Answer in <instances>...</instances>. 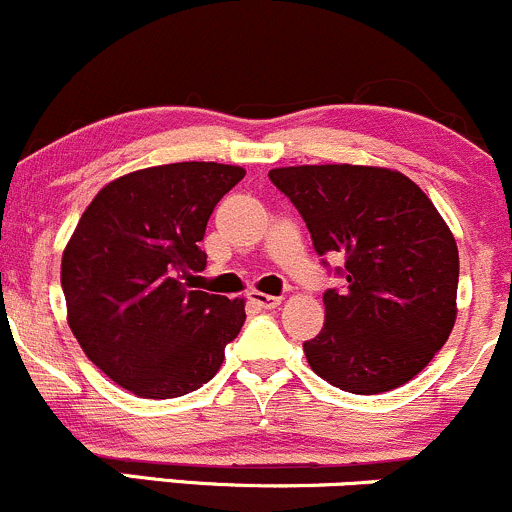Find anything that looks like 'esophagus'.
<instances>
[{"label":"esophagus","instance_id":"esophagus-1","mask_svg":"<svg viewBox=\"0 0 512 512\" xmlns=\"http://www.w3.org/2000/svg\"><path fill=\"white\" fill-rule=\"evenodd\" d=\"M250 301L255 306H260V309H277L279 304H282V297H272V294H262V292H252L250 294Z\"/></svg>","mask_w":512,"mask_h":512}]
</instances>
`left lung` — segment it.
<instances>
[{"label":"left lung","mask_w":512,"mask_h":512,"mask_svg":"<svg viewBox=\"0 0 512 512\" xmlns=\"http://www.w3.org/2000/svg\"><path fill=\"white\" fill-rule=\"evenodd\" d=\"M270 181L314 250L343 260L346 287L326 289L324 328L304 343L311 370L353 395L422 373L454 328L459 287L456 240L427 193L383 166H282Z\"/></svg>","instance_id":"1"}]
</instances>
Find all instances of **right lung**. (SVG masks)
<instances>
[{
	"label": "right lung",
	"instance_id": "obj_1",
	"mask_svg": "<svg viewBox=\"0 0 512 512\" xmlns=\"http://www.w3.org/2000/svg\"><path fill=\"white\" fill-rule=\"evenodd\" d=\"M245 169L215 161L152 166L110 181L63 250L61 287L80 348L147 400L198 390L245 324V299L191 287L206 270L198 242Z\"/></svg>",
	"mask_w": 512,
	"mask_h": 512
}]
</instances>
